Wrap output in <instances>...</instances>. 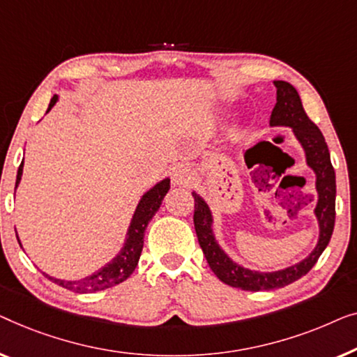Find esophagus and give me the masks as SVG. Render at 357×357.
Masks as SVG:
<instances>
[{
	"instance_id": "1",
	"label": "esophagus",
	"mask_w": 357,
	"mask_h": 357,
	"mask_svg": "<svg viewBox=\"0 0 357 357\" xmlns=\"http://www.w3.org/2000/svg\"><path fill=\"white\" fill-rule=\"evenodd\" d=\"M194 181V173L192 169L189 167H184V165H181V167L174 168L173 172V184L176 185H189L190 183Z\"/></svg>"
}]
</instances>
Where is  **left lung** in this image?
I'll return each instance as SVG.
<instances>
[{
    "instance_id": "obj_1",
    "label": "left lung",
    "mask_w": 357,
    "mask_h": 357,
    "mask_svg": "<svg viewBox=\"0 0 357 357\" xmlns=\"http://www.w3.org/2000/svg\"><path fill=\"white\" fill-rule=\"evenodd\" d=\"M273 85L277 87V103H275L272 116H270V126L289 128L293 130L296 140L304 150L305 165L315 174L317 204H315L314 215L319 223V239L307 257L298 264L289 265V267L275 270V272H260V270L243 267L241 264L234 262L227 254V250L218 244L213 231L215 220L212 210H210L207 200L192 190V197L195 200V233H197L199 244L210 268L225 284L244 291L278 289L304 277L328 245L335 227L336 181L324 134L305 114L298 90L293 85L286 80H273Z\"/></svg>"
}]
</instances>
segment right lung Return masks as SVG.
Returning a JSON list of instances; mask_svg holds the SVG:
<instances>
[{
    "mask_svg": "<svg viewBox=\"0 0 357 357\" xmlns=\"http://www.w3.org/2000/svg\"><path fill=\"white\" fill-rule=\"evenodd\" d=\"M58 100H59V95L54 93L53 98L50 100L47 113L52 112V108L56 105ZM22 169H24V160L21 167L17 169L16 189L22 179ZM168 190H169V178H165L162 181H158L153 188H150L147 192H144V195L139 200L137 207L134 210L132 218H130V223L128 227V233H126V238H124L121 250H119V252L114 255L108 264H105L102 268H98L97 272H93L92 275H89V277H84L80 280H61L43 272L45 277L52 280L53 283L63 286V288L76 291V293H97V291H103L107 288H112V286L123 283L124 280H128L130 275H132L135 267H137L140 252H142V248H144L145 228H147L150 220L153 218V215L158 212L160 205H162ZM17 241L19 244H21L19 236H17Z\"/></svg>",
    "mask_w": 357,
    "mask_h": 357,
    "instance_id": "obj_1",
    "label": "right lung"
}]
</instances>
